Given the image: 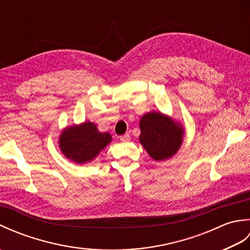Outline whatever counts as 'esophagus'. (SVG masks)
I'll return each instance as SVG.
<instances>
[{
	"instance_id": "1",
	"label": "esophagus",
	"mask_w": 250,
	"mask_h": 250,
	"mask_svg": "<svg viewBox=\"0 0 250 250\" xmlns=\"http://www.w3.org/2000/svg\"><path fill=\"white\" fill-rule=\"evenodd\" d=\"M130 140H131V136H130L129 133H125V134L120 136V141L121 142H129Z\"/></svg>"
}]
</instances>
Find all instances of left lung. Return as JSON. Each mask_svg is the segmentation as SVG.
<instances>
[{"mask_svg": "<svg viewBox=\"0 0 250 250\" xmlns=\"http://www.w3.org/2000/svg\"><path fill=\"white\" fill-rule=\"evenodd\" d=\"M140 142L153 160L164 161L173 157L182 146L185 130L169 117L150 111L141 118Z\"/></svg>", "mask_w": 250, "mask_h": 250, "instance_id": "obj_1", "label": "left lung"}]
</instances>
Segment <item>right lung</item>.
Wrapping results in <instances>:
<instances>
[{
	"instance_id": "1",
	"label": "right lung",
	"mask_w": 250,
	"mask_h": 250,
	"mask_svg": "<svg viewBox=\"0 0 250 250\" xmlns=\"http://www.w3.org/2000/svg\"><path fill=\"white\" fill-rule=\"evenodd\" d=\"M110 142L109 133H102L98 130L97 125L86 121L63 130L59 137V147L67 159L83 164L92 161Z\"/></svg>"
}]
</instances>
